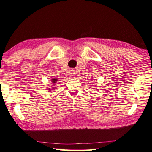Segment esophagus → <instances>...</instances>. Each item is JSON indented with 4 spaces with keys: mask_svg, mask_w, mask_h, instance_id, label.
Wrapping results in <instances>:
<instances>
[{
    "mask_svg": "<svg viewBox=\"0 0 152 152\" xmlns=\"http://www.w3.org/2000/svg\"><path fill=\"white\" fill-rule=\"evenodd\" d=\"M70 75L71 76H74V75H75V74H76V72H75V70H73V69H72V70H70Z\"/></svg>",
    "mask_w": 152,
    "mask_h": 152,
    "instance_id": "esophagus-1",
    "label": "esophagus"
}]
</instances>
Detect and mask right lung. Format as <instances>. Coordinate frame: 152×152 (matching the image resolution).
<instances>
[{"mask_svg":"<svg viewBox=\"0 0 152 152\" xmlns=\"http://www.w3.org/2000/svg\"><path fill=\"white\" fill-rule=\"evenodd\" d=\"M51 83H50V84H52V85H55V83H56L58 82V78H53L51 79ZM49 86H51V85H49ZM49 90V91H51L52 89H55V87H50V86H49V87H48V88H47Z\"/></svg>","mask_w":152,"mask_h":152,"instance_id":"add662e5","label":"right lung"}]
</instances>
